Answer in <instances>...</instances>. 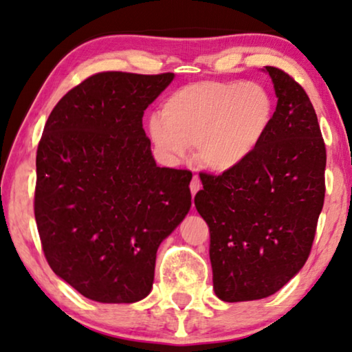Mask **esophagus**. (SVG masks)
<instances>
[{"instance_id": "1", "label": "esophagus", "mask_w": 352, "mask_h": 352, "mask_svg": "<svg viewBox=\"0 0 352 352\" xmlns=\"http://www.w3.org/2000/svg\"><path fill=\"white\" fill-rule=\"evenodd\" d=\"M201 180H199V177L197 175H194L192 177V180H191V183H190V190H191V194L192 196H196V192L201 190Z\"/></svg>"}]
</instances>
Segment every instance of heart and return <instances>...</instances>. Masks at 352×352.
<instances>
[{"instance_id": "heart-1", "label": "heart", "mask_w": 352, "mask_h": 352, "mask_svg": "<svg viewBox=\"0 0 352 352\" xmlns=\"http://www.w3.org/2000/svg\"><path fill=\"white\" fill-rule=\"evenodd\" d=\"M274 115V98L259 82L202 80L172 93L148 133L167 158H180L191 146L199 164L228 172L256 153Z\"/></svg>"}]
</instances>
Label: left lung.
<instances>
[{"label": "left lung", "instance_id": "8db88e82", "mask_svg": "<svg viewBox=\"0 0 352 352\" xmlns=\"http://www.w3.org/2000/svg\"><path fill=\"white\" fill-rule=\"evenodd\" d=\"M265 71L278 98L269 134L237 169L201 174L194 197L224 302L269 297L302 269L326 196V144L310 98L287 72Z\"/></svg>", "mask_w": 352, "mask_h": 352}]
</instances>
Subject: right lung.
<instances>
[{
  "label": "right lung",
  "instance_id": "right-lung-1",
  "mask_svg": "<svg viewBox=\"0 0 352 352\" xmlns=\"http://www.w3.org/2000/svg\"><path fill=\"white\" fill-rule=\"evenodd\" d=\"M174 78L98 72L52 110L36 153L34 218L50 269L82 296L133 303L191 207L190 170L158 167L144 110Z\"/></svg>",
  "mask_w": 352,
  "mask_h": 352
}]
</instances>
